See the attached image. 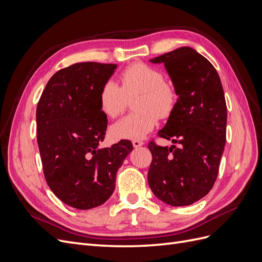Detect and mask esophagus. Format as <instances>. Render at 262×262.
<instances>
[{
  "instance_id": "esophagus-1",
  "label": "esophagus",
  "mask_w": 262,
  "mask_h": 262,
  "mask_svg": "<svg viewBox=\"0 0 262 262\" xmlns=\"http://www.w3.org/2000/svg\"><path fill=\"white\" fill-rule=\"evenodd\" d=\"M143 144H144L143 142L140 141V140H133V141H132V145H133L134 147H140V146H142Z\"/></svg>"
}]
</instances>
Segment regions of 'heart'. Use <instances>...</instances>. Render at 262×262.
<instances>
[{"label": "heart", "mask_w": 262, "mask_h": 262, "mask_svg": "<svg viewBox=\"0 0 262 262\" xmlns=\"http://www.w3.org/2000/svg\"><path fill=\"white\" fill-rule=\"evenodd\" d=\"M120 87L107 82L100 89L98 101L101 113L116 118L128 104V98L139 94L134 108L139 112L114 123L110 133L115 139H143L157 124L158 118L168 117L176 106L178 95L170 83L165 82L161 70L138 62L125 68L119 76Z\"/></svg>", "instance_id": "b5f03b06"}]
</instances>
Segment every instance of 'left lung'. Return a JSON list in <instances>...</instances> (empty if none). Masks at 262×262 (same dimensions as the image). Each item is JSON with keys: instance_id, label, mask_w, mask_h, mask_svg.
<instances>
[{"instance_id": "obj_1", "label": "left lung", "mask_w": 262, "mask_h": 262, "mask_svg": "<svg viewBox=\"0 0 262 262\" xmlns=\"http://www.w3.org/2000/svg\"><path fill=\"white\" fill-rule=\"evenodd\" d=\"M164 63L178 100L158 137L176 145L150 141L147 181L153 193L172 207L190 205L209 193L219 173L226 141L227 107L216 70L190 47L150 60Z\"/></svg>"}]
</instances>
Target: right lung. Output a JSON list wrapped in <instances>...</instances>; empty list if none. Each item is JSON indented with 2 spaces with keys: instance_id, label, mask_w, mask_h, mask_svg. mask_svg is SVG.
<instances>
[{
  "instance_id": "right-lung-1",
  "label": "right lung",
  "mask_w": 262,
  "mask_h": 262,
  "mask_svg": "<svg viewBox=\"0 0 262 262\" xmlns=\"http://www.w3.org/2000/svg\"><path fill=\"white\" fill-rule=\"evenodd\" d=\"M116 68L80 62L61 69L47 83L37 105V142L46 181L62 202L78 210L109 199L117 170L133 149L128 140L98 148L108 124L98 96Z\"/></svg>"
}]
</instances>
